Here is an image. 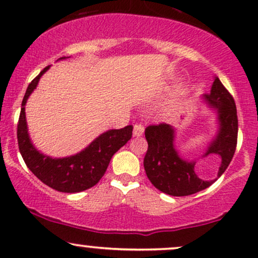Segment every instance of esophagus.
<instances>
[{
	"mask_svg": "<svg viewBox=\"0 0 258 258\" xmlns=\"http://www.w3.org/2000/svg\"><path fill=\"white\" fill-rule=\"evenodd\" d=\"M144 133V127L141 125V123H136L135 126H133V136L135 137H141V136H143Z\"/></svg>",
	"mask_w": 258,
	"mask_h": 258,
	"instance_id": "1",
	"label": "esophagus"
}]
</instances>
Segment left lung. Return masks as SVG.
Wrapping results in <instances>:
<instances>
[{
    "label": "left lung",
    "instance_id": "obj_1",
    "mask_svg": "<svg viewBox=\"0 0 258 258\" xmlns=\"http://www.w3.org/2000/svg\"><path fill=\"white\" fill-rule=\"evenodd\" d=\"M203 102L217 114L218 130L207 144L203 158L215 154L221 158L217 177L203 179L195 172L197 160L180 156L174 146L176 130L167 123L148 126L146 138L148 150L144 170L152 184L162 193L172 197H186L204 190L216 182L232 161L238 138V116L233 97L216 76L211 91L201 97Z\"/></svg>",
    "mask_w": 258,
    "mask_h": 258
}]
</instances>
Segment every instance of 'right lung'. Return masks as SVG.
<instances>
[{"mask_svg": "<svg viewBox=\"0 0 258 258\" xmlns=\"http://www.w3.org/2000/svg\"><path fill=\"white\" fill-rule=\"evenodd\" d=\"M49 68V65L44 68L29 84L25 92L17 130L18 146L26 166L41 182L63 193H79L96 185L104 176L112 155L131 139L133 126L109 130L98 136L84 150L67 158H52L38 152L28 132L25 105L26 100L37 87L41 76Z\"/></svg>", "mask_w": 258, "mask_h": 258, "instance_id": "right-lung-1", "label": "right lung"}]
</instances>
